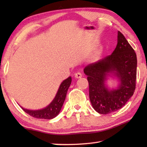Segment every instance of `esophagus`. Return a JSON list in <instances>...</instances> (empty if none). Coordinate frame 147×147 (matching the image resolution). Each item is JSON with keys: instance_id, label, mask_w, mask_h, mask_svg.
<instances>
[{"instance_id": "34e87169", "label": "esophagus", "mask_w": 147, "mask_h": 147, "mask_svg": "<svg viewBox=\"0 0 147 147\" xmlns=\"http://www.w3.org/2000/svg\"><path fill=\"white\" fill-rule=\"evenodd\" d=\"M82 76V73H79V72L74 74V77H75L76 78H81Z\"/></svg>"}]
</instances>
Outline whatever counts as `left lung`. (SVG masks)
<instances>
[{"label": "left lung", "mask_w": 147, "mask_h": 147, "mask_svg": "<svg viewBox=\"0 0 147 147\" xmlns=\"http://www.w3.org/2000/svg\"><path fill=\"white\" fill-rule=\"evenodd\" d=\"M84 72L88 76L89 99L94 110L104 115L114 112L125 105L136 89V54L118 31L117 44L112 54L89 64ZM109 76L118 79L116 89H109L105 84Z\"/></svg>", "instance_id": "left-lung-1"}]
</instances>
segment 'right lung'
Listing matches in <instances>:
<instances>
[{
  "label": "right lung",
  "mask_w": 147,
  "mask_h": 147,
  "mask_svg": "<svg viewBox=\"0 0 147 147\" xmlns=\"http://www.w3.org/2000/svg\"><path fill=\"white\" fill-rule=\"evenodd\" d=\"M72 78L71 76L62 82L59 86L58 91L55 96V98L51 102L49 105L45 108L38 109V110H30V109H24L23 107L21 108L26 113L35 118L52 119L58 115L59 111L63 106L65 99L66 97L67 92L71 84Z\"/></svg>",
  "instance_id": "right-lung-1"
}]
</instances>
